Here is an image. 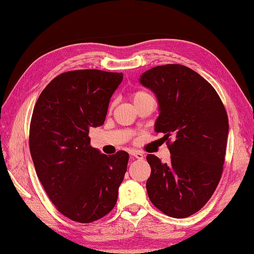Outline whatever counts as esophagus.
Here are the masks:
<instances>
[{"instance_id":"34e87169","label":"esophagus","mask_w":254,"mask_h":254,"mask_svg":"<svg viewBox=\"0 0 254 254\" xmlns=\"http://www.w3.org/2000/svg\"><path fill=\"white\" fill-rule=\"evenodd\" d=\"M131 156H132V157H134V158L138 159V160H141V159L144 158V154L141 153V152H138V150H132Z\"/></svg>"}]
</instances>
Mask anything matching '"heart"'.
<instances>
[{
	"instance_id": "1",
	"label": "heart",
	"mask_w": 254,
	"mask_h": 254,
	"mask_svg": "<svg viewBox=\"0 0 254 254\" xmlns=\"http://www.w3.org/2000/svg\"><path fill=\"white\" fill-rule=\"evenodd\" d=\"M147 97H149V94H147L146 91H144V90H138V91H135V93L133 94V96H132V99H133V102H134V104H136V102L143 100L144 98H147Z\"/></svg>"
}]
</instances>
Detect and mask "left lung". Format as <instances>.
Segmentation results:
<instances>
[{"label":"left lung","instance_id":"8db88e82","mask_svg":"<svg viewBox=\"0 0 254 254\" xmlns=\"http://www.w3.org/2000/svg\"><path fill=\"white\" fill-rule=\"evenodd\" d=\"M139 83L158 100L155 132L165 134L171 154L165 164L147 155L148 197L170 217L191 216L207 203L222 177L227 112L213 86L185 65L155 66L141 75Z\"/></svg>","mask_w":254,"mask_h":254}]
</instances>
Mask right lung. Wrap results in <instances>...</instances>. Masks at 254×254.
I'll return each instance as SVG.
<instances>
[{"mask_svg": "<svg viewBox=\"0 0 254 254\" xmlns=\"http://www.w3.org/2000/svg\"><path fill=\"white\" fill-rule=\"evenodd\" d=\"M122 73L78 69L58 75L32 111L29 147L42 187L64 216L91 223L115 207L128 154L90 146L89 128L104 124Z\"/></svg>", "mask_w": 254, "mask_h": 254, "instance_id": "obj_1", "label": "right lung"}]
</instances>
